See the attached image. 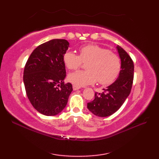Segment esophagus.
<instances>
[{
  "instance_id": "1",
  "label": "esophagus",
  "mask_w": 159,
  "mask_h": 159,
  "mask_svg": "<svg viewBox=\"0 0 159 159\" xmlns=\"http://www.w3.org/2000/svg\"><path fill=\"white\" fill-rule=\"evenodd\" d=\"M72 87H73V89H74V91L80 89V86H78V85H73Z\"/></svg>"
}]
</instances>
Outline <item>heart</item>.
Returning <instances> with one entry per match:
<instances>
[{
  "mask_svg": "<svg viewBox=\"0 0 159 159\" xmlns=\"http://www.w3.org/2000/svg\"><path fill=\"white\" fill-rule=\"evenodd\" d=\"M63 62L69 70H76L83 62H87L86 70L69 74V80L74 85L84 86L98 80L100 85H110L116 80L121 67V59L115 53L96 44H88L79 49V55L67 51Z\"/></svg>",
  "mask_w": 159,
  "mask_h": 159,
  "instance_id": "1",
  "label": "heart"
}]
</instances>
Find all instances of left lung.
I'll use <instances>...</instances> for the list:
<instances>
[{
	"label": "left lung",
	"mask_w": 159,
	"mask_h": 159,
	"mask_svg": "<svg viewBox=\"0 0 159 159\" xmlns=\"http://www.w3.org/2000/svg\"><path fill=\"white\" fill-rule=\"evenodd\" d=\"M121 67L117 79L102 93H95V98L87 103V109L96 116H111L120 109L130 93L134 76V64L128 54L117 46Z\"/></svg>",
	"instance_id": "8db88e82"
}]
</instances>
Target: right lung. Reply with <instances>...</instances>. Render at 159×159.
I'll return each instance as SVG.
<instances>
[{
  "label": "right lung",
  "instance_id": "right-lung-1",
  "mask_svg": "<svg viewBox=\"0 0 159 159\" xmlns=\"http://www.w3.org/2000/svg\"><path fill=\"white\" fill-rule=\"evenodd\" d=\"M66 39H54L38 46L29 57L23 81L33 107L44 116H55L66 107L72 92L66 76L63 55L68 49Z\"/></svg>",
  "mask_w": 159,
  "mask_h": 159
}]
</instances>
